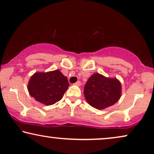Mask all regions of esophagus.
<instances>
[{
    "instance_id": "esophagus-1",
    "label": "esophagus",
    "mask_w": 154,
    "mask_h": 154,
    "mask_svg": "<svg viewBox=\"0 0 154 154\" xmlns=\"http://www.w3.org/2000/svg\"><path fill=\"white\" fill-rule=\"evenodd\" d=\"M74 84H75V85H77V86H80V85H81V82L77 81V82H75Z\"/></svg>"
}]
</instances>
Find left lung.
<instances>
[{"mask_svg":"<svg viewBox=\"0 0 154 154\" xmlns=\"http://www.w3.org/2000/svg\"><path fill=\"white\" fill-rule=\"evenodd\" d=\"M84 94L93 107L103 109L113 105L119 100L121 85L119 80L94 74L84 86Z\"/></svg>","mask_w":154,"mask_h":154,"instance_id":"1","label":"left lung"}]
</instances>
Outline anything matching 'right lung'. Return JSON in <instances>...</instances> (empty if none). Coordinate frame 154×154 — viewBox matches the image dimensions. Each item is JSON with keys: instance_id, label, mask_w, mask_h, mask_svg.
Returning a JSON list of instances; mask_svg holds the SVG:
<instances>
[{"instance_id": "add662e5", "label": "right lung", "mask_w": 154, "mask_h": 154, "mask_svg": "<svg viewBox=\"0 0 154 154\" xmlns=\"http://www.w3.org/2000/svg\"><path fill=\"white\" fill-rule=\"evenodd\" d=\"M70 84L59 70L36 72L29 80V94L37 101L46 105L55 104L63 98Z\"/></svg>"}]
</instances>
